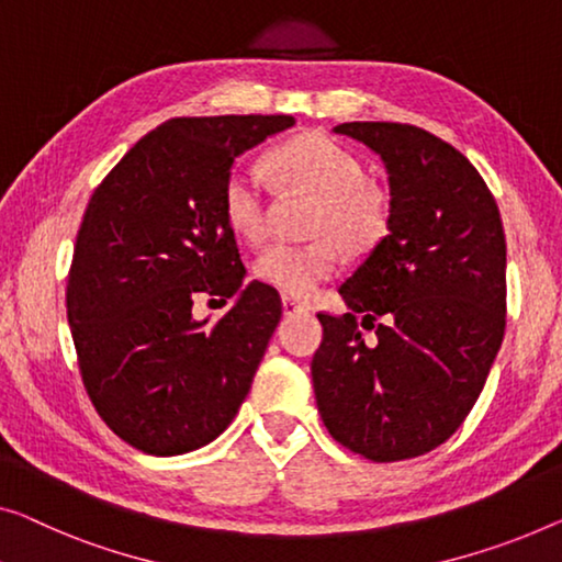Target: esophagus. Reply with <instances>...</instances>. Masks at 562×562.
Wrapping results in <instances>:
<instances>
[{
    "instance_id": "34e87169",
    "label": "esophagus",
    "mask_w": 562,
    "mask_h": 562,
    "mask_svg": "<svg viewBox=\"0 0 562 562\" xmlns=\"http://www.w3.org/2000/svg\"><path fill=\"white\" fill-rule=\"evenodd\" d=\"M282 313H284V315H297V313H307V307L300 305L297 300L282 295Z\"/></svg>"
}]
</instances>
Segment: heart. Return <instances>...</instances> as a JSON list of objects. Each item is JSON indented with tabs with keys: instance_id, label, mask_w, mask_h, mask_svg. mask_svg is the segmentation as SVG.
<instances>
[{
	"instance_id": "obj_1",
	"label": "heart",
	"mask_w": 562,
	"mask_h": 562,
	"mask_svg": "<svg viewBox=\"0 0 562 562\" xmlns=\"http://www.w3.org/2000/svg\"><path fill=\"white\" fill-rule=\"evenodd\" d=\"M272 171L284 187L315 196L307 245L272 241L255 259L259 282L292 300H307L340 265V249L350 257L368 255L383 241L391 206L379 187L366 181V166L353 150L325 133H307L272 150ZM267 173L255 161H239L224 179L222 206L229 227L247 241L267 229Z\"/></svg>"
}]
</instances>
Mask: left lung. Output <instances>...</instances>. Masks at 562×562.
<instances>
[{"label":"left lung","instance_id":"left-lung-1","mask_svg":"<svg viewBox=\"0 0 562 562\" xmlns=\"http://www.w3.org/2000/svg\"><path fill=\"white\" fill-rule=\"evenodd\" d=\"M335 133L386 164L391 224L340 284L348 313L317 315L315 401L335 441L401 462L447 441L480 398L505 335V229L480 171L447 140L406 123Z\"/></svg>","mask_w":562,"mask_h":562}]
</instances>
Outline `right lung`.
Masks as SVG:
<instances>
[{
	"instance_id": "right-lung-1",
	"label": "right lung",
	"mask_w": 562,
	"mask_h": 562,
	"mask_svg": "<svg viewBox=\"0 0 562 562\" xmlns=\"http://www.w3.org/2000/svg\"><path fill=\"white\" fill-rule=\"evenodd\" d=\"M292 115L171 119L100 181L67 274L82 383L113 434L154 457L214 441L237 416L282 317L270 284L245 282L222 206L234 158ZM199 296H237L216 324Z\"/></svg>"
}]
</instances>
